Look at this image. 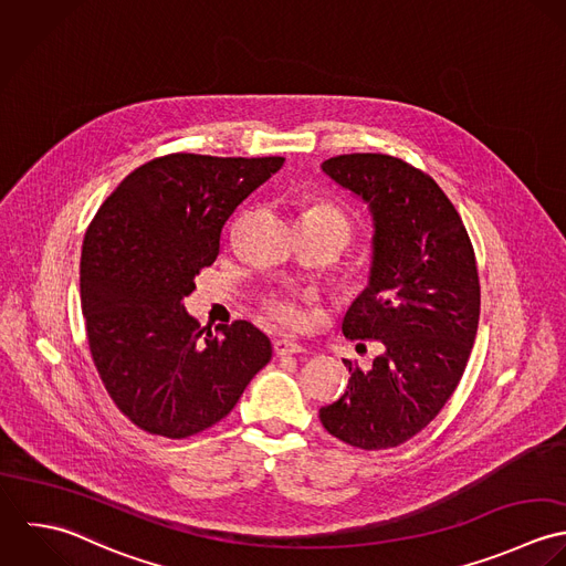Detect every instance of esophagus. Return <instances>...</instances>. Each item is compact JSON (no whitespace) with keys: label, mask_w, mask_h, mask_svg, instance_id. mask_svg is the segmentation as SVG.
Here are the masks:
<instances>
[{"label":"esophagus","mask_w":566,"mask_h":566,"mask_svg":"<svg viewBox=\"0 0 566 566\" xmlns=\"http://www.w3.org/2000/svg\"><path fill=\"white\" fill-rule=\"evenodd\" d=\"M273 349L277 356H286V354H300L304 352V347L300 343H295L293 339H275L273 340Z\"/></svg>","instance_id":"obj_1"}]
</instances>
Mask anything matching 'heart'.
<instances>
[{"label":"heart","instance_id":"heart-1","mask_svg":"<svg viewBox=\"0 0 566 566\" xmlns=\"http://www.w3.org/2000/svg\"><path fill=\"white\" fill-rule=\"evenodd\" d=\"M328 227L335 229L343 235V240L347 242L349 235V221L345 219V214L340 212L339 208H335L333 203H315L311 206L304 214H302V227ZM266 311L273 319H277L280 324H297L300 322V311L297 306L286 300V297H273L266 304Z\"/></svg>","mask_w":566,"mask_h":566}]
</instances>
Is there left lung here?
<instances>
[{
	"label": "left lung",
	"instance_id": "left-lung-1",
	"mask_svg": "<svg viewBox=\"0 0 566 566\" xmlns=\"http://www.w3.org/2000/svg\"><path fill=\"white\" fill-rule=\"evenodd\" d=\"M322 170L371 217L369 277L343 335L376 339L380 354L367 371L345 360L347 389L319 418L349 447L394 449L429 427L461 380L481 306L474 251L442 188L407 161L354 153Z\"/></svg>",
	"mask_w": 566,
	"mask_h": 566
}]
</instances>
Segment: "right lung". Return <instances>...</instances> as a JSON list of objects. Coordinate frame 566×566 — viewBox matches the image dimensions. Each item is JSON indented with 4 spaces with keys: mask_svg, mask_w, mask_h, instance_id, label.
<instances>
[{
    "mask_svg": "<svg viewBox=\"0 0 566 566\" xmlns=\"http://www.w3.org/2000/svg\"><path fill=\"white\" fill-rule=\"evenodd\" d=\"M282 166L284 157L172 153L133 170L87 229L81 304L92 358L142 431L181 440L210 429L271 360L253 324L206 333L184 297L217 260L233 210Z\"/></svg>",
    "mask_w": 566,
    "mask_h": 566,
    "instance_id": "add662e5",
    "label": "right lung"
}]
</instances>
